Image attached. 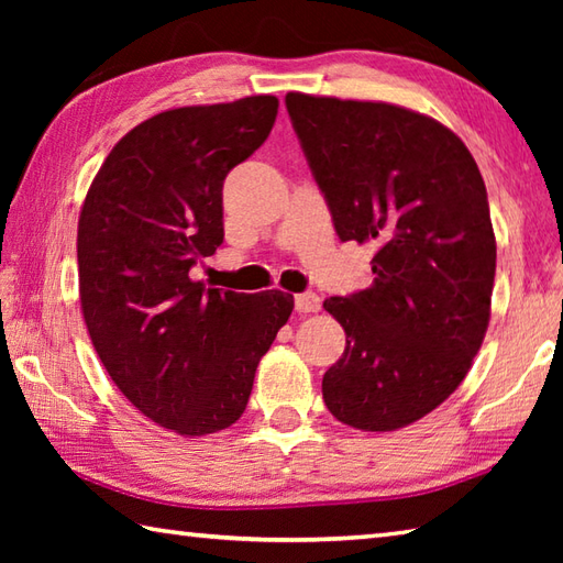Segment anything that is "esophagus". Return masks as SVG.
<instances>
[{
  "label": "esophagus",
  "instance_id": "34e87169",
  "mask_svg": "<svg viewBox=\"0 0 563 563\" xmlns=\"http://www.w3.org/2000/svg\"><path fill=\"white\" fill-rule=\"evenodd\" d=\"M319 307H321L319 295H314V292H302V295H295V309H297V312H302V314H309V312H319Z\"/></svg>",
  "mask_w": 563,
  "mask_h": 563
}]
</instances>
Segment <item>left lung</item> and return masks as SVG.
<instances>
[{
    "label": "left lung",
    "instance_id": "1",
    "mask_svg": "<svg viewBox=\"0 0 563 563\" xmlns=\"http://www.w3.org/2000/svg\"><path fill=\"white\" fill-rule=\"evenodd\" d=\"M300 147L341 242H375L373 285L329 297L345 351L321 391L361 430H397L470 373L492 314L496 236L464 142L421 113L290 91Z\"/></svg>",
    "mask_w": 563,
    "mask_h": 563
}]
</instances>
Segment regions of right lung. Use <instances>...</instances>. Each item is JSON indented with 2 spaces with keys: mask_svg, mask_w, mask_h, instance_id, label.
Listing matches in <instances>:
<instances>
[{
  "mask_svg": "<svg viewBox=\"0 0 563 563\" xmlns=\"http://www.w3.org/2000/svg\"><path fill=\"white\" fill-rule=\"evenodd\" d=\"M278 115L275 97L164 111L118 142L84 200L79 300L106 373L150 421L194 438L244 413L292 295L190 278L222 244V184Z\"/></svg>",
  "mask_w": 563,
  "mask_h": 563,
  "instance_id": "right-lung-1",
  "label": "right lung"
}]
</instances>
